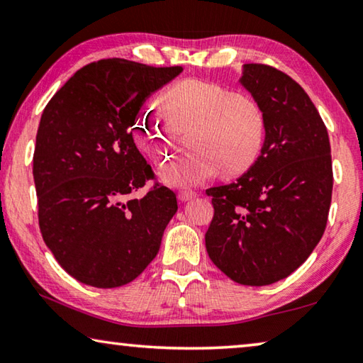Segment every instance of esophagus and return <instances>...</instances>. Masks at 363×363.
<instances>
[{
  "mask_svg": "<svg viewBox=\"0 0 363 363\" xmlns=\"http://www.w3.org/2000/svg\"><path fill=\"white\" fill-rule=\"evenodd\" d=\"M196 196V192H192V190H181L179 194H177V199L181 201H187V200H192Z\"/></svg>",
  "mask_w": 363,
  "mask_h": 363,
  "instance_id": "34e87169",
  "label": "esophagus"
}]
</instances>
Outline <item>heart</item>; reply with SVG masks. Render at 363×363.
Returning <instances> with one entry per match:
<instances>
[{
  "mask_svg": "<svg viewBox=\"0 0 363 363\" xmlns=\"http://www.w3.org/2000/svg\"><path fill=\"white\" fill-rule=\"evenodd\" d=\"M163 110L150 107L136 121V139L153 163L173 155L177 130L194 131V152L160 169V179L173 187H194L223 169L224 176H240L259 158L267 134L266 108L259 99L235 93L229 86L186 79L160 97Z\"/></svg>",
  "mask_w": 363,
  "mask_h": 363,
  "instance_id": "obj_1",
  "label": "heart"
}]
</instances>
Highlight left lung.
Returning <instances> with one entry per match:
<instances>
[{
  "label": "left lung",
  "instance_id": "obj_1",
  "mask_svg": "<svg viewBox=\"0 0 363 363\" xmlns=\"http://www.w3.org/2000/svg\"><path fill=\"white\" fill-rule=\"evenodd\" d=\"M240 83L266 108V143L248 173L206 190L214 216L205 243L230 280L262 286L288 277L320 242L333 169L327 126L291 77L247 64Z\"/></svg>",
  "mask_w": 363,
  "mask_h": 363
}]
</instances>
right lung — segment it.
I'll return each mask as SVG.
<instances>
[{
    "mask_svg": "<svg viewBox=\"0 0 363 363\" xmlns=\"http://www.w3.org/2000/svg\"><path fill=\"white\" fill-rule=\"evenodd\" d=\"M182 72L125 59L84 65L43 110L33 153L38 223L46 247L84 285L133 281L157 256L177 211L173 190L155 177L134 144L147 97Z\"/></svg>",
    "mask_w": 363,
    "mask_h": 363,
    "instance_id": "right-lung-1",
    "label": "right lung"
}]
</instances>
